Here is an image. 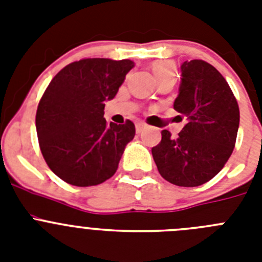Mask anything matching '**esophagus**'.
Masks as SVG:
<instances>
[{
  "instance_id": "1",
  "label": "esophagus",
  "mask_w": 262,
  "mask_h": 262,
  "mask_svg": "<svg viewBox=\"0 0 262 262\" xmlns=\"http://www.w3.org/2000/svg\"><path fill=\"white\" fill-rule=\"evenodd\" d=\"M145 127H147V124L145 123H143V122H139V123H136V133H142L143 129L145 128Z\"/></svg>"
}]
</instances>
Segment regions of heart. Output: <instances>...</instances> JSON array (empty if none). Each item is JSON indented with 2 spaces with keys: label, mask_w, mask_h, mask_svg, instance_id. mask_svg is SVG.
Here are the masks:
<instances>
[{
  "label": "heart",
  "mask_w": 262,
  "mask_h": 262,
  "mask_svg": "<svg viewBox=\"0 0 262 262\" xmlns=\"http://www.w3.org/2000/svg\"><path fill=\"white\" fill-rule=\"evenodd\" d=\"M152 71H154V75L157 81L173 78V75H174V64L172 61L161 60V61H156L152 64Z\"/></svg>",
  "instance_id": "heart-1"
}]
</instances>
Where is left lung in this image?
Wrapping results in <instances>:
<instances>
[{"label": "left lung", "instance_id": "1", "mask_svg": "<svg viewBox=\"0 0 262 262\" xmlns=\"http://www.w3.org/2000/svg\"><path fill=\"white\" fill-rule=\"evenodd\" d=\"M181 72L174 110L187 123L176 139L163 129L152 156L166 181L194 187L214 178L232 155L240 111L230 85L211 64L190 60Z\"/></svg>", "mask_w": 262, "mask_h": 262}]
</instances>
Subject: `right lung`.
Instances as JSON below:
<instances>
[{"label": "right lung", "mask_w": 262, "mask_h": 262, "mask_svg": "<svg viewBox=\"0 0 262 262\" xmlns=\"http://www.w3.org/2000/svg\"><path fill=\"white\" fill-rule=\"evenodd\" d=\"M134 67L131 60L81 59L61 69L36 110L39 147L46 163L67 184L86 187L114 176L135 124L106 123L113 99Z\"/></svg>", "instance_id": "right-lung-1"}]
</instances>
